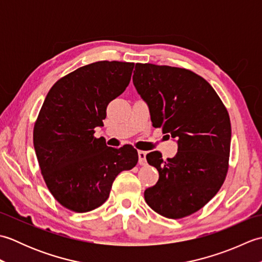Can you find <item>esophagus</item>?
<instances>
[{"instance_id":"obj_1","label":"esophagus","mask_w":262,"mask_h":262,"mask_svg":"<svg viewBox=\"0 0 262 262\" xmlns=\"http://www.w3.org/2000/svg\"><path fill=\"white\" fill-rule=\"evenodd\" d=\"M138 162L141 165L146 163V152L145 151H138Z\"/></svg>"}]
</instances>
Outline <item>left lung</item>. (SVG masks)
Returning a JSON list of instances; mask_svg holds the SVG:
<instances>
[{
	"instance_id": "1",
	"label": "left lung",
	"mask_w": 262,
	"mask_h": 262,
	"mask_svg": "<svg viewBox=\"0 0 262 262\" xmlns=\"http://www.w3.org/2000/svg\"><path fill=\"white\" fill-rule=\"evenodd\" d=\"M133 83L153 126L178 143L172 159L163 161L158 151L146 155L159 181L144 192L145 202L168 219L196 213L220 190L229 170V113L209 83L186 69L137 63Z\"/></svg>"
}]
</instances>
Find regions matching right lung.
<instances>
[{
    "instance_id": "right-lung-1",
    "label": "right lung",
    "mask_w": 262,
    "mask_h": 262,
    "mask_svg": "<svg viewBox=\"0 0 262 262\" xmlns=\"http://www.w3.org/2000/svg\"><path fill=\"white\" fill-rule=\"evenodd\" d=\"M134 63L101 60L75 70L49 90L33 127V146L47 188L70 210L86 213L108 199L121 171L137 164L132 145L108 147L93 136L107 105L129 84Z\"/></svg>"
}]
</instances>
